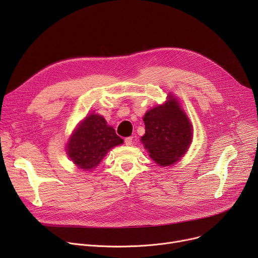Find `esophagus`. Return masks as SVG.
Masks as SVG:
<instances>
[{
  "label": "esophagus",
  "mask_w": 258,
  "mask_h": 258,
  "mask_svg": "<svg viewBox=\"0 0 258 258\" xmlns=\"http://www.w3.org/2000/svg\"><path fill=\"white\" fill-rule=\"evenodd\" d=\"M124 143L126 146H131L133 144V137H127L124 139Z\"/></svg>",
  "instance_id": "34e87169"
}]
</instances>
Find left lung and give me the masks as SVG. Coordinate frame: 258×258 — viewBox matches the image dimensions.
Segmentation results:
<instances>
[{"instance_id": "obj_1", "label": "left lung", "mask_w": 258, "mask_h": 258, "mask_svg": "<svg viewBox=\"0 0 258 258\" xmlns=\"http://www.w3.org/2000/svg\"><path fill=\"white\" fill-rule=\"evenodd\" d=\"M143 121L145 134L140 141L159 166L174 164L187 153L192 141V125L181 103L172 94L148 110Z\"/></svg>"}]
</instances>
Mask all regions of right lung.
<instances>
[{"instance_id": "right-lung-1", "label": "right lung", "mask_w": 258, "mask_h": 258, "mask_svg": "<svg viewBox=\"0 0 258 258\" xmlns=\"http://www.w3.org/2000/svg\"><path fill=\"white\" fill-rule=\"evenodd\" d=\"M123 143L105 119L92 113L81 120L68 140L66 151L77 168L91 171L113 147Z\"/></svg>"}]
</instances>
